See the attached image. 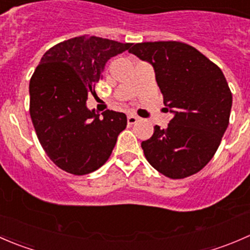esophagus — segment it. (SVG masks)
<instances>
[{
	"instance_id": "34e87169",
	"label": "esophagus",
	"mask_w": 250,
	"mask_h": 250,
	"mask_svg": "<svg viewBox=\"0 0 250 250\" xmlns=\"http://www.w3.org/2000/svg\"><path fill=\"white\" fill-rule=\"evenodd\" d=\"M138 120H139V118H138L137 116H134V115H128L127 116L128 125H134V123L138 122Z\"/></svg>"
}]
</instances>
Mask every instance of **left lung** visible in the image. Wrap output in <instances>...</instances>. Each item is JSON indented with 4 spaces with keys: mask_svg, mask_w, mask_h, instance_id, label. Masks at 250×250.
<instances>
[{
    "mask_svg": "<svg viewBox=\"0 0 250 250\" xmlns=\"http://www.w3.org/2000/svg\"><path fill=\"white\" fill-rule=\"evenodd\" d=\"M155 70L166 129L153 128L141 143L146 160L163 175L183 179L201 169L220 145L230 120L232 94L223 71L196 48L176 41L144 42L129 50Z\"/></svg>",
    "mask_w": 250,
    "mask_h": 250,
    "instance_id": "left-lung-1",
    "label": "left lung"
}]
</instances>
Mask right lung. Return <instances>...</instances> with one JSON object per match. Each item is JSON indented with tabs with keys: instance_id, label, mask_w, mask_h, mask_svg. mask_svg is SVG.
Wrapping results in <instances>:
<instances>
[{
	"instance_id": "obj_1",
	"label": "right lung",
	"mask_w": 250,
	"mask_h": 250,
	"mask_svg": "<svg viewBox=\"0 0 250 250\" xmlns=\"http://www.w3.org/2000/svg\"><path fill=\"white\" fill-rule=\"evenodd\" d=\"M95 36H80L44 53L30 80V116L48 157L75 175L99 169L127 125L123 112L95 113L87 107L88 93L103 78L107 60L129 49Z\"/></svg>"
}]
</instances>
